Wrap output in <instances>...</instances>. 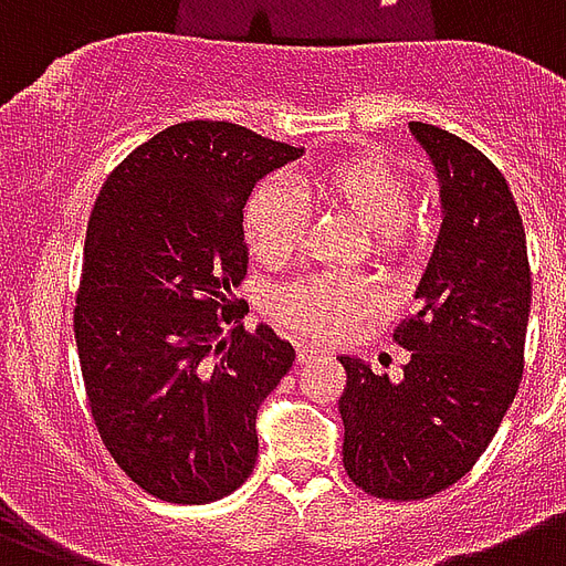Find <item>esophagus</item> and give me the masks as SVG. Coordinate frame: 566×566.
I'll return each mask as SVG.
<instances>
[{
  "label": "esophagus",
  "instance_id": "obj_1",
  "mask_svg": "<svg viewBox=\"0 0 566 566\" xmlns=\"http://www.w3.org/2000/svg\"><path fill=\"white\" fill-rule=\"evenodd\" d=\"M318 357H324V352H318L313 345H297V363L318 360Z\"/></svg>",
  "mask_w": 566,
  "mask_h": 566
}]
</instances>
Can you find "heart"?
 <instances>
[{"label":"heart","mask_w":566,"mask_h":566,"mask_svg":"<svg viewBox=\"0 0 566 566\" xmlns=\"http://www.w3.org/2000/svg\"><path fill=\"white\" fill-rule=\"evenodd\" d=\"M306 195L366 227L371 251L380 260L407 262L419 251L422 235L407 212L413 186L392 161L378 156L336 159L306 179ZM304 209L277 179L260 182L244 203V242L253 260L265 265L289 260L304 239ZM378 304V286L363 274H313L280 286L271 297V313L289 331L331 343L348 333L357 318L375 313Z\"/></svg>","instance_id":"b5f03b06"}]
</instances>
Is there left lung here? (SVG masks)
Returning <instances> with one entry per match:
<instances>
[{
	"instance_id": "obj_1",
	"label": "left lung",
	"mask_w": 566,
	"mask_h": 566,
	"mask_svg": "<svg viewBox=\"0 0 566 566\" xmlns=\"http://www.w3.org/2000/svg\"><path fill=\"white\" fill-rule=\"evenodd\" d=\"M440 182L442 227L419 310L398 324L410 352L401 378L339 357L343 463L366 493L428 499L475 467L523 378L532 269L516 200L502 170L458 135L410 124Z\"/></svg>"
}]
</instances>
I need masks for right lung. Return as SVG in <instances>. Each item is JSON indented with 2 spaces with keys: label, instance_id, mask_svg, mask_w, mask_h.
<instances>
[{
  "label": "right lung",
  "instance_id": "add662e5",
  "mask_svg": "<svg viewBox=\"0 0 566 566\" xmlns=\"http://www.w3.org/2000/svg\"><path fill=\"white\" fill-rule=\"evenodd\" d=\"M301 153L188 120L129 153L96 197L73 315L78 363L105 449L150 496L203 505L253 472L256 410L295 348L269 324L244 331L242 209Z\"/></svg>",
  "mask_w": 566,
  "mask_h": 566
}]
</instances>
